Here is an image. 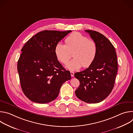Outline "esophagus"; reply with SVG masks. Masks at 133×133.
<instances>
[{
  "instance_id": "esophagus-1",
  "label": "esophagus",
  "mask_w": 133,
  "mask_h": 133,
  "mask_svg": "<svg viewBox=\"0 0 133 133\" xmlns=\"http://www.w3.org/2000/svg\"><path fill=\"white\" fill-rule=\"evenodd\" d=\"M70 75L71 77H73L74 76V72L73 71H70Z\"/></svg>"
}]
</instances>
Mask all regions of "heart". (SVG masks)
<instances>
[{
    "instance_id": "obj_1",
    "label": "heart",
    "mask_w": 133,
    "mask_h": 133,
    "mask_svg": "<svg viewBox=\"0 0 133 133\" xmlns=\"http://www.w3.org/2000/svg\"><path fill=\"white\" fill-rule=\"evenodd\" d=\"M66 45L59 42L55 47L57 59L63 64H66L71 57V53L74 57L66 65L70 70L81 68L82 66L86 68L90 66L96 58L97 47L96 43L89 40L81 33L74 32L65 39Z\"/></svg>"
}]
</instances>
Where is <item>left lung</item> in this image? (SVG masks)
<instances>
[{"label": "left lung", "instance_id": "8db88e82", "mask_svg": "<svg viewBox=\"0 0 133 133\" xmlns=\"http://www.w3.org/2000/svg\"><path fill=\"white\" fill-rule=\"evenodd\" d=\"M96 43L97 52L93 63L85 70L76 72L75 77L80 82L75 94L87 103H98L105 99L114 86L118 70L115 47L102 34L85 30Z\"/></svg>", "mask_w": 133, "mask_h": 133}]
</instances>
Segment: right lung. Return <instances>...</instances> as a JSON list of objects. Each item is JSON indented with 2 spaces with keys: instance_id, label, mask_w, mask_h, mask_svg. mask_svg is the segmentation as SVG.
<instances>
[{
  "instance_id": "obj_1",
  "label": "right lung",
  "mask_w": 133,
  "mask_h": 133,
  "mask_svg": "<svg viewBox=\"0 0 133 133\" xmlns=\"http://www.w3.org/2000/svg\"><path fill=\"white\" fill-rule=\"evenodd\" d=\"M71 30H44L32 36L22 48L17 64L21 87L25 96L33 102L49 103L55 99L61 87L71 79L57 59L56 45Z\"/></svg>"
}]
</instances>
